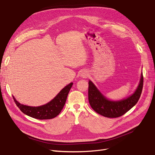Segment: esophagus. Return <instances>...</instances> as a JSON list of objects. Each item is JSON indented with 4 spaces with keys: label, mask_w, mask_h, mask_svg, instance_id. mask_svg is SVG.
Wrapping results in <instances>:
<instances>
[{
    "label": "esophagus",
    "mask_w": 155,
    "mask_h": 155,
    "mask_svg": "<svg viewBox=\"0 0 155 155\" xmlns=\"http://www.w3.org/2000/svg\"><path fill=\"white\" fill-rule=\"evenodd\" d=\"M80 76H81L83 78H87L88 73H87V72H86V71H82L81 72V73H80Z\"/></svg>",
    "instance_id": "34e87169"
}]
</instances>
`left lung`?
Masks as SVG:
<instances>
[{"label":"left lung","mask_w":155,"mask_h":155,"mask_svg":"<svg viewBox=\"0 0 155 155\" xmlns=\"http://www.w3.org/2000/svg\"><path fill=\"white\" fill-rule=\"evenodd\" d=\"M144 78L142 74L138 87L134 94L127 98L120 101H110L99 91L96 86L89 81L88 101L91 108L96 113L107 117L121 116L137 103L143 88Z\"/></svg>","instance_id":"left-lung-1"}]
</instances>
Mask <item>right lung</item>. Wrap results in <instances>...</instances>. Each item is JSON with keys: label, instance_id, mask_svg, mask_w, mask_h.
<instances>
[{"label": "right lung", "instance_id": "add662e5", "mask_svg": "<svg viewBox=\"0 0 155 155\" xmlns=\"http://www.w3.org/2000/svg\"><path fill=\"white\" fill-rule=\"evenodd\" d=\"M72 84L73 83H71L61 90L51 101L39 107L25 106L18 102L14 97H13L18 107L24 114L38 120L52 119L57 116L62 110Z\"/></svg>", "mask_w": 155, "mask_h": 155}]
</instances>
